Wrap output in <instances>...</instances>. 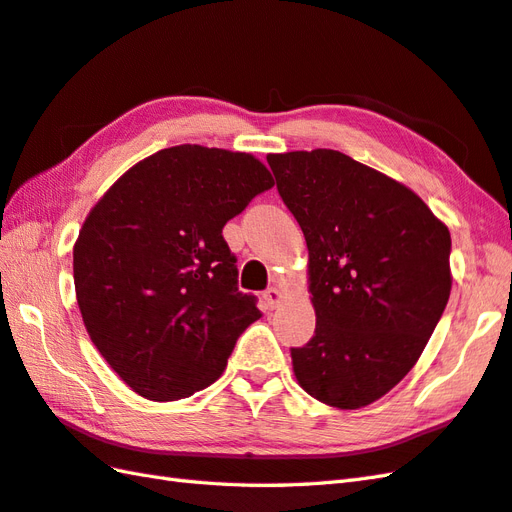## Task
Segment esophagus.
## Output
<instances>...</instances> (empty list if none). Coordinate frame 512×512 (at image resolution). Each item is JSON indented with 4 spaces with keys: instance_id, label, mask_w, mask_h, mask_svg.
I'll use <instances>...</instances> for the list:
<instances>
[{
    "instance_id": "1",
    "label": "esophagus",
    "mask_w": 512,
    "mask_h": 512,
    "mask_svg": "<svg viewBox=\"0 0 512 512\" xmlns=\"http://www.w3.org/2000/svg\"><path fill=\"white\" fill-rule=\"evenodd\" d=\"M263 299H265V306L273 310V308H278V304L282 302V293H280V289H276V286H271V289H267L263 293Z\"/></svg>"
}]
</instances>
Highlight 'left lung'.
I'll use <instances>...</instances> for the list:
<instances>
[{"instance_id":"obj_1","label":"left lung","mask_w":512,"mask_h":512,"mask_svg":"<svg viewBox=\"0 0 512 512\" xmlns=\"http://www.w3.org/2000/svg\"><path fill=\"white\" fill-rule=\"evenodd\" d=\"M308 247L317 328L293 347L299 386L356 410L415 367L452 291L445 223L384 173L334 149L269 154Z\"/></svg>"}]
</instances>
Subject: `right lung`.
Returning a JSON list of instances; mask_svg holds the SVG:
<instances>
[{"label": "right lung", "instance_id": "1", "mask_svg": "<svg viewBox=\"0 0 512 512\" xmlns=\"http://www.w3.org/2000/svg\"><path fill=\"white\" fill-rule=\"evenodd\" d=\"M271 186L252 154L186 143L136 162L86 215L73 245L82 321L134 393L173 402L206 389L260 319L221 232Z\"/></svg>", "mask_w": 512, "mask_h": 512}]
</instances>
